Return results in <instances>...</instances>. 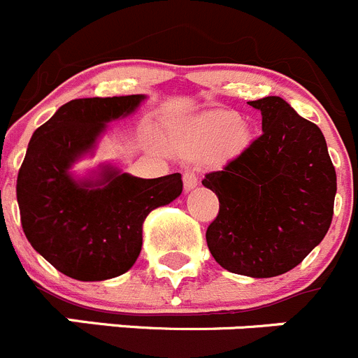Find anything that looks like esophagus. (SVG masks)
Instances as JSON below:
<instances>
[{
	"label": "esophagus",
	"instance_id": "obj_1",
	"mask_svg": "<svg viewBox=\"0 0 358 358\" xmlns=\"http://www.w3.org/2000/svg\"><path fill=\"white\" fill-rule=\"evenodd\" d=\"M183 185H185V190L194 189V187L198 185V176H196L194 171L183 173Z\"/></svg>",
	"mask_w": 358,
	"mask_h": 358
}]
</instances>
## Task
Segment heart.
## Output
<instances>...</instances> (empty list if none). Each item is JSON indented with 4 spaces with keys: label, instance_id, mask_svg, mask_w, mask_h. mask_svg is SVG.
<instances>
[{
    "label": "heart",
    "instance_id": "heart-1",
    "mask_svg": "<svg viewBox=\"0 0 358 358\" xmlns=\"http://www.w3.org/2000/svg\"><path fill=\"white\" fill-rule=\"evenodd\" d=\"M249 141V129L236 113L217 111L196 120L176 138L175 146L190 159L226 160L242 153Z\"/></svg>",
    "mask_w": 358,
    "mask_h": 358
}]
</instances>
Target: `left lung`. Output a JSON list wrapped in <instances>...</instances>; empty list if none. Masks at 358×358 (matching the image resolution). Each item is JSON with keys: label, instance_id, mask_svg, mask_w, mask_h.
I'll return each instance as SVG.
<instances>
[{"label": "left lung", "instance_id": "1", "mask_svg": "<svg viewBox=\"0 0 358 358\" xmlns=\"http://www.w3.org/2000/svg\"><path fill=\"white\" fill-rule=\"evenodd\" d=\"M263 132L203 185L219 198L206 243L222 268L275 277L295 268L330 228L336 169L316 123L280 96L250 100Z\"/></svg>", "mask_w": 358, "mask_h": 358}]
</instances>
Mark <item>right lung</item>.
I'll return each mask as SVG.
<instances>
[{
	"label": "right lung",
	"instance_id": "1",
	"mask_svg": "<svg viewBox=\"0 0 358 358\" xmlns=\"http://www.w3.org/2000/svg\"><path fill=\"white\" fill-rule=\"evenodd\" d=\"M143 95L66 102L40 125L17 175L26 238L56 270L78 280L122 275L143 245V220L182 194L180 173L136 178L108 169L99 182L76 183L69 168L93 146L106 123L129 115Z\"/></svg>",
	"mask_w": 358,
	"mask_h": 358
}]
</instances>
